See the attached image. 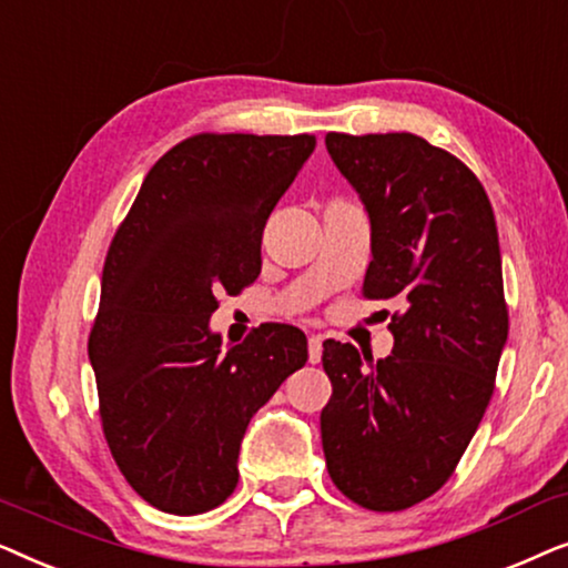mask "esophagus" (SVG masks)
<instances>
[{
    "mask_svg": "<svg viewBox=\"0 0 568 568\" xmlns=\"http://www.w3.org/2000/svg\"><path fill=\"white\" fill-rule=\"evenodd\" d=\"M307 356H310V364L321 362V356H323V338L321 336H310Z\"/></svg>",
    "mask_w": 568,
    "mask_h": 568,
    "instance_id": "1",
    "label": "esophagus"
}]
</instances>
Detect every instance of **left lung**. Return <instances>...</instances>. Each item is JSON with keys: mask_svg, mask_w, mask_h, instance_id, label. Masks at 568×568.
Instances as JSON below:
<instances>
[{"mask_svg": "<svg viewBox=\"0 0 568 568\" xmlns=\"http://www.w3.org/2000/svg\"><path fill=\"white\" fill-rule=\"evenodd\" d=\"M325 146L369 214L364 300L400 305L383 310L393 354L372 369L352 344H323L325 465L346 499L400 511L447 484L494 395L509 331L499 232L476 173L422 136L331 131Z\"/></svg>", "mask_w": 568, "mask_h": 568, "instance_id": "1", "label": "left lung"}]
</instances>
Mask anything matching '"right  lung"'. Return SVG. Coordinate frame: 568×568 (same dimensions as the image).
I'll use <instances>...</instances> for the list:
<instances>
[{"label":"right lung","instance_id":"add662e5","mask_svg":"<svg viewBox=\"0 0 568 568\" xmlns=\"http://www.w3.org/2000/svg\"><path fill=\"white\" fill-rule=\"evenodd\" d=\"M315 136L193 134L154 162L108 247L88 352L103 434L131 488L170 515L220 507L237 486L255 410L305 367V333L263 323L220 352V294L261 274L268 214Z\"/></svg>","mask_w":568,"mask_h":568}]
</instances>
